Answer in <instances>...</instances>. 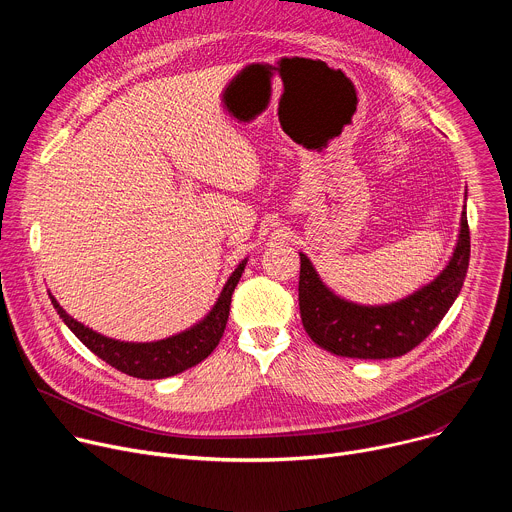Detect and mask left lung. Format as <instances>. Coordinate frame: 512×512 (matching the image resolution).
<instances>
[{
    "instance_id": "left-lung-1",
    "label": "left lung",
    "mask_w": 512,
    "mask_h": 512,
    "mask_svg": "<svg viewBox=\"0 0 512 512\" xmlns=\"http://www.w3.org/2000/svg\"><path fill=\"white\" fill-rule=\"evenodd\" d=\"M300 314L310 338L324 350L348 358H395L413 350L442 322L462 291L470 263L466 204L448 265L413 294L381 306L336 296L300 253Z\"/></svg>"
}]
</instances>
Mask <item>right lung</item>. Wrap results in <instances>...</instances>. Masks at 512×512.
Instances as JSON below:
<instances>
[{"label":"right lung","mask_w":512,"mask_h":512,"mask_svg":"<svg viewBox=\"0 0 512 512\" xmlns=\"http://www.w3.org/2000/svg\"><path fill=\"white\" fill-rule=\"evenodd\" d=\"M245 265H247V259H243L235 267V271L223 285L221 296L216 298L214 306L202 320H198L194 326L186 328L180 334H174L170 338L156 340V342H125V340L103 336L93 328L68 316L64 308L56 302V298L52 294L48 296L54 310L58 312L62 322L70 328V332L75 334L91 352H95L101 360H105L107 364H111V367H115L117 371L129 377L166 379L202 362L216 348V344L221 342L223 332L227 328V320H229L233 291L245 271Z\"/></svg>","instance_id":"right-lung-1"}]
</instances>
